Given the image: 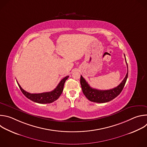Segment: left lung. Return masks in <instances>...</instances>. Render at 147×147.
Listing matches in <instances>:
<instances>
[{"mask_svg": "<svg viewBox=\"0 0 147 147\" xmlns=\"http://www.w3.org/2000/svg\"><path fill=\"white\" fill-rule=\"evenodd\" d=\"M125 62H126L127 67V73L126 75H125V77L118 86L111 90H99L92 88L90 86L86 80L82 77V76H81L80 84L81 86V88L83 94H84L86 98L91 102L96 103H105L109 102L117 96L122 91L128 77V65L126 59H125Z\"/></svg>", "mask_w": 147, "mask_h": 147, "instance_id": "left-lung-1", "label": "left lung"}]
</instances>
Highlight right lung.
I'll return each mask as SVG.
<instances>
[{"label":"right lung","instance_id":"obj_1","mask_svg":"<svg viewBox=\"0 0 147 147\" xmlns=\"http://www.w3.org/2000/svg\"><path fill=\"white\" fill-rule=\"evenodd\" d=\"M69 76H67L63 78L59 83V84L57 85L56 88L54 89L53 91L39 94L29 93L24 90L22 88V87L20 86L17 81V82L22 93L29 99L38 103H50L55 101L59 98V96L63 92V90L65 82L66 81V80L69 78Z\"/></svg>","mask_w":147,"mask_h":147}]
</instances>
